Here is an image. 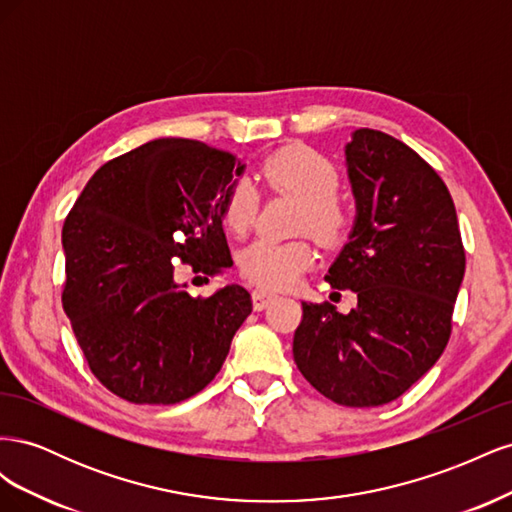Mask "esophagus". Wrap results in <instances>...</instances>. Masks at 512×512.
Returning <instances> with one entry per match:
<instances>
[{"label": "esophagus", "instance_id": "34e87169", "mask_svg": "<svg viewBox=\"0 0 512 512\" xmlns=\"http://www.w3.org/2000/svg\"><path fill=\"white\" fill-rule=\"evenodd\" d=\"M277 299V294L275 292H271V290H267V288H256L254 292H252V303H254V309L256 312H260V309H265L271 301H275Z\"/></svg>", "mask_w": 512, "mask_h": 512}]
</instances>
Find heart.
<instances>
[{
	"instance_id": "heart-1",
	"label": "heart",
	"mask_w": 512,
	"mask_h": 512,
	"mask_svg": "<svg viewBox=\"0 0 512 512\" xmlns=\"http://www.w3.org/2000/svg\"><path fill=\"white\" fill-rule=\"evenodd\" d=\"M260 179L271 190L301 200L299 228L324 245H333L344 237L348 215L337 203L339 175L335 166L307 145H290L260 166ZM258 194L252 181L239 179L228 188L222 203V220L235 235L254 224ZM314 265V250L305 241L256 239L239 254V269L247 280L267 288H288L301 273Z\"/></svg>"
}]
</instances>
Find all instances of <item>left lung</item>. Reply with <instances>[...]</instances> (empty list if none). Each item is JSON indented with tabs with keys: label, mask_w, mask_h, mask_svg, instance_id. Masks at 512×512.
<instances>
[{
	"label": "left lung",
	"mask_w": 512,
	"mask_h": 512,
	"mask_svg": "<svg viewBox=\"0 0 512 512\" xmlns=\"http://www.w3.org/2000/svg\"><path fill=\"white\" fill-rule=\"evenodd\" d=\"M354 224L324 275L356 307L303 301L294 363L339 406L371 408L404 395L451 337L466 252L444 181L397 138L359 128L344 147Z\"/></svg>",
	"instance_id": "1"
}]
</instances>
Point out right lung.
Here are the masks:
<instances>
[{
  "label": "right lung",
  "mask_w": 512,
  "mask_h": 512,
  "mask_svg": "<svg viewBox=\"0 0 512 512\" xmlns=\"http://www.w3.org/2000/svg\"><path fill=\"white\" fill-rule=\"evenodd\" d=\"M243 173L232 153L158 138L106 162L74 203L61 303L94 376L121 399L166 406L203 391L252 314L237 284L200 299L177 280L183 265L232 267L222 203Z\"/></svg>",
  "instance_id": "add662e5"
}]
</instances>
